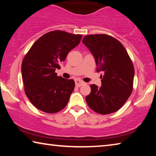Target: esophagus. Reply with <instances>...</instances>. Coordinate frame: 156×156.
I'll use <instances>...</instances> for the list:
<instances>
[{
	"label": "esophagus",
	"instance_id": "esophagus-1",
	"mask_svg": "<svg viewBox=\"0 0 156 156\" xmlns=\"http://www.w3.org/2000/svg\"><path fill=\"white\" fill-rule=\"evenodd\" d=\"M75 83H76V86L78 87H80L83 85V84H84V82L83 80H80V79H76Z\"/></svg>",
	"mask_w": 156,
	"mask_h": 156
}]
</instances>
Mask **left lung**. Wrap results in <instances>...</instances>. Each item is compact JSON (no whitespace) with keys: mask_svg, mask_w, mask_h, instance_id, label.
I'll list each match as a JSON object with an SVG mask.
<instances>
[{"mask_svg":"<svg viewBox=\"0 0 156 156\" xmlns=\"http://www.w3.org/2000/svg\"><path fill=\"white\" fill-rule=\"evenodd\" d=\"M83 43L93 55L97 72L104 73L100 87L91 84L87 103L100 114L117 112L133 90L135 72L127 51L120 42L106 34L85 36Z\"/></svg>","mask_w":156,"mask_h":156,"instance_id":"1","label":"left lung"}]
</instances>
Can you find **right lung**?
Instances as JSON below:
<instances>
[{
  "label": "right lung",
  "mask_w": 156,
  "mask_h": 156,
  "mask_svg": "<svg viewBox=\"0 0 156 156\" xmlns=\"http://www.w3.org/2000/svg\"><path fill=\"white\" fill-rule=\"evenodd\" d=\"M80 34L53 31L38 38L26 54L21 66L25 91L37 109L48 113L58 112L68 103L74 89L72 79L55 73L68 53L80 43Z\"/></svg>",
  "instance_id": "1"
}]
</instances>
